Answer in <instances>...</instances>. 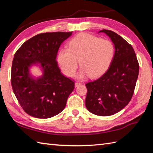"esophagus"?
<instances>
[{
	"instance_id": "1",
	"label": "esophagus",
	"mask_w": 153,
	"mask_h": 153,
	"mask_svg": "<svg viewBox=\"0 0 153 153\" xmlns=\"http://www.w3.org/2000/svg\"><path fill=\"white\" fill-rule=\"evenodd\" d=\"M81 84H82V83H80V82H76V83H75V87L79 86V85H81Z\"/></svg>"
}]
</instances>
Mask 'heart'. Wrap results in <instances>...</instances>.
<instances>
[{
	"label": "heart",
	"instance_id": "heart-1",
	"mask_svg": "<svg viewBox=\"0 0 153 153\" xmlns=\"http://www.w3.org/2000/svg\"><path fill=\"white\" fill-rule=\"evenodd\" d=\"M114 45L108 39L89 33H82L69 42V48H62L58 52V62L68 76H72L80 62L79 77L89 76L97 78L108 70L114 55Z\"/></svg>",
	"mask_w": 153,
	"mask_h": 153
}]
</instances>
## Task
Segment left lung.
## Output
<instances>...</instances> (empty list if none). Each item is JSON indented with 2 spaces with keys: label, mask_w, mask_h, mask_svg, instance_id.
Instances as JSON below:
<instances>
[{
  "label": "left lung",
  "mask_w": 153,
  "mask_h": 153,
  "mask_svg": "<svg viewBox=\"0 0 153 153\" xmlns=\"http://www.w3.org/2000/svg\"><path fill=\"white\" fill-rule=\"evenodd\" d=\"M114 45L110 66L102 76L86 83L85 106L98 116H110L128 105L134 95L139 66L132 46L115 32L102 30Z\"/></svg>",
  "instance_id": "obj_1"
}]
</instances>
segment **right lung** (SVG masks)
Instances as JSON below:
<instances>
[{
    "mask_svg": "<svg viewBox=\"0 0 153 153\" xmlns=\"http://www.w3.org/2000/svg\"><path fill=\"white\" fill-rule=\"evenodd\" d=\"M72 32L38 34L24 42L12 61L11 84L23 110L37 118H49L64 109L74 82L64 76L56 58L60 45ZM39 63L43 76L35 79L28 68Z\"/></svg>",
    "mask_w": 153,
    "mask_h": 153,
    "instance_id": "1",
    "label": "right lung"
}]
</instances>
